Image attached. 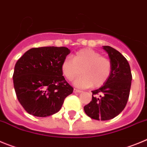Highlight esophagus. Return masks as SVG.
<instances>
[{"instance_id": "obj_1", "label": "esophagus", "mask_w": 147, "mask_h": 147, "mask_svg": "<svg viewBox=\"0 0 147 147\" xmlns=\"http://www.w3.org/2000/svg\"><path fill=\"white\" fill-rule=\"evenodd\" d=\"M73 92H74V93H81V92H83L82 91H80V90L76 89V88H74Z\"/></svg>"}]
</instances>
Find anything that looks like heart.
I'll list each match as a JSON object with an SVG mask.
<instances>
[{
  "instance_id": "b5f03b06",
  "label": "heart",
  "mask_w": 147,
  "mask_h": 147,
  "mask_svg": "<svg viewBox=\"0 0 147 147\" xmlns=\"http://www.w3.org/2000/svg\"><path fill=\"white\" fill-rule=\"evenodd\" d=\"M61 72L65 78L72 80L81 72L74 82L80 88L100 87L109 78L112 70L111 62L108 58L101 56L92 49L85 48L75 53L72 60L66 58L61 64Z\"/></svg>"
}]
</instances>
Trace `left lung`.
<instances>
[{
  "instance_id": "left-lung-1",
  "label": "left lung",
  "mask_w": 147,
  "mask_h": 147,
  "mask_svg": "<svg viewBox=\"0 0 147 147\" xmlns=\"http://www.w3.org/2000/svg\"><path fill=\"white\" fill-rule=\"evenodd\" d=\"M112 64L109 78L100 88L92 91V100L84 106L87 116L96 120H110L126 106L131 87L132 74L127 60L110 46H102Z\"/></svg>"
}]
</instances>
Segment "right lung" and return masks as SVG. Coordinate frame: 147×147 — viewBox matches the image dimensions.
Instances as JSON below:
<instances>
[{
    "label": "right lung",
    "mask_w": 147,
    "mask_h": 147,
    "mask_svg": "<svg viewBox=\"0 0 147 147\" xmlns=\"http://www.w3.org/2000/svg\"><path fill=\"white\" fill-rule=\"evenodd\" d=\"M69 53L65 47H36L18 59L13 83L18 101L29 114L46 117L57 113L72 93L61 69Z\"/></svg>",
    "instance_id": "1"
}]
</instances>
